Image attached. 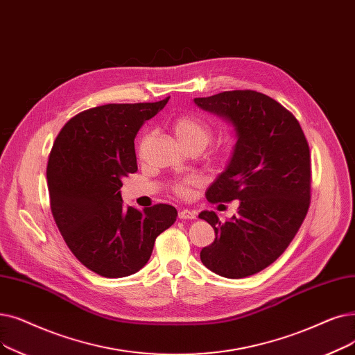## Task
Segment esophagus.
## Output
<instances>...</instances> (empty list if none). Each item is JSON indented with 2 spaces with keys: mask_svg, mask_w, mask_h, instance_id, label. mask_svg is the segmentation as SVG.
Wrapping results in <instances>:
<instances>
[{
  "mask_svg": "<svg viewBox=\"0 0 355 355\" xmlns=\"http://www.w3.org/2000/svg\"><path fill=\"white\" fill-rule=\"evenodd\" d=\"M196 211H193V210H189V209H182L180 213H178V218L180 219H196Z\"/></svg>",
  "mask_w": 355,
  "mask_h": 355,
  "instance_id": "1",
  "label": "esophagus"
}]
</instances>
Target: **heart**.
Here are the masks:
<instances>
[{
	"label": "heart",
	"instance_id": "obj_1",
	"mask_svg": "<svg viewBox=\"0 0 355 355\" xmlns=\"http://www.w3.org/2000/svg\"><path fill=\"white\" fill-rule=\"evenodd\" d=\"M174 132L180 142L186 146L189 150L198 149L202 150L209 141L211 139V129L205 120L196 117L193 114H182L178 116L173 123ZM194 178H184L173 184V190L178 196H187L189 186L194 184Z\"/></svg>",
	"mask_w": 355,
	"mask_h": 355
}]
</instances>
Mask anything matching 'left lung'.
<instances>
[{
	"mask_svg": "<svg viewBox=\"0 0 355 355\" xmlns=\"http://www.w3.org/2000/svg\"><path fill=\"white\" fill-rule=\"evenodd\" d=\"M225 117L236 144L225 171L206 191L210 203L239 200L222 223L214 211L198 214L216 238L200 252L202 263L226 279H243L279 258L302 226L311 205V152L297 119L271 97L252 89L194 98Z\"/></svg>",
	"mask_w": 355,
	"mask_h": 355,
	"instance_id": "8db88e82",
	"label": "left lung"
}]
</instances>
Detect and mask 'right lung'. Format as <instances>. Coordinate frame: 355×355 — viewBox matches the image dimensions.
<instances>
[{"label": "right lung", "mask_w": 355, "mask_h": 355, "mask_svg": "<svg viewBox=\"0 0 355 355\" xmlns=\"http://www.w3.org/2000/svg\"><path fill=\"white\" fill-rule=\"evenodd\" d=\"M157 103L105 104L73 116L51 150V210L68 248L91 271L120 279L139 271L159 234L177 219L169 205H123L121 180L137 171L135 137L159 113Z\"/></svg>", "instance_id": "obj_1"}]
</instances>
